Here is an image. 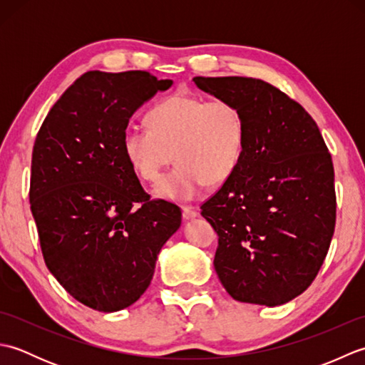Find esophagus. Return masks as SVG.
I'll list each match as a JSON object with an SVG mask.
<instances>
[{
    "label": "esophagus",
    "mask_w": 365,
    "mask_h": 365,
    "mask_svg": "<svg viewBox=\"0 0 365 365\" xmlns=\"http://www.w3.org/2000/svg\"><path fill=\"white\" fill-rule=\"evenodd\" d=\"M182 215H183V218H185V220H192V218H196V216H197L196 207L183 205V207H182Z\"/></svg>",
    "instance_id": "obj_1"
}]
</instances>
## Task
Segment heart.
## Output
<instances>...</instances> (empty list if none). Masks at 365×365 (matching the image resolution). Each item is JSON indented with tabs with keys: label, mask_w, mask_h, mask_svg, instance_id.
Wrapping results in <instances>:
<instances>
[{
	"label": "heart",
	"mask_w": 365,
	"mask_h": 365,
	"mask_svg": "<svg viewBox=\"0 0 365 365\" xmlns=\"http://www.w3.org/2000/svg\"><path fill=\"white\" fill-rule=\"evenodd\" d=\"M149 127L128 125L122 150L135 173L157 182L170 161L177 166L157 185V195L188 200L208 185H221L242 163L246 120L227 98L175 92L150 108Z\"/></svg>",
	"instance_id": "obj_1"
}]
</instances>
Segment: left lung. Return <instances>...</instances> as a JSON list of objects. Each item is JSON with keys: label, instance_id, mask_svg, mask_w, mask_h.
<instances>
[{"label": "left lung", "instance_id": "left-lung-1", "mask_svg": "<svg viewBox=\"0 0 365 365\" xmlns=\"http://www.w3.org/2000/svg\"><path fill=\"white\" fill-rule=\"evenodd\" d=\"M246 120L242 163L200 205L218 234L215 271L240 302L281 306L319 274L336 227L334 166L304 108L259 78L196 76Z\"/></svg>", "mask_w": 365, "mask_h": 365}]
</instances>
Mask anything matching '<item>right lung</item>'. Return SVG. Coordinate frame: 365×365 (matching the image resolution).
<instances>
[{
	"instance_id": "1",
	"label": "right lung",
	"mask_w": 365,
	"mask_h": 365,
	"mask_svg": "<svg viewBox=\"0 0 365 365\" xmlns=\"http://www.w3.org/2000/svg\"><path fill=\"white\" fill-rule=\"evenodd\" d=\"M170 86L145 71L86 72L36 136L29 204L45 265L98 312L139 299L161 246L180 227V208L150 199L122 150L131 114Z\"/></svg>"
}]
</instances>
